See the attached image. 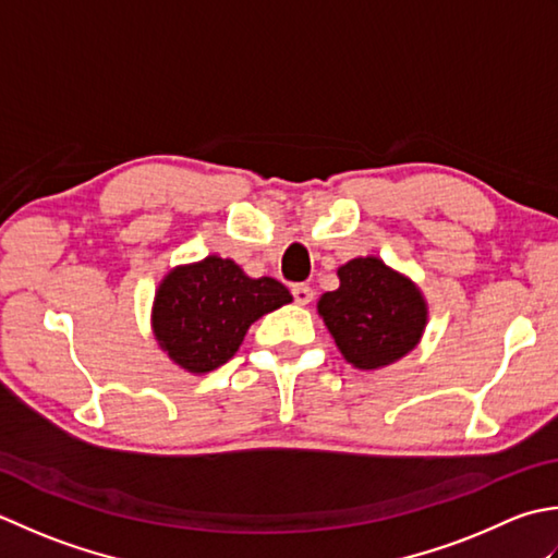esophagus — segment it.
Segmentation results:
<instances>
[{
  "label": "esophagus",
  "mask_w": 558,
  "mask_h": 558,
  "mask_svg": "<svg viewBox=\"0 0 558 558\" xmlns=\"http://www.w3.org/2000/svg\"><path fill=\"white\" fill-rule=\"evenodd\" d=\"M291 293H293V301L299 305H308L313 301V289L308 283H293Z\"/></svg>",
  "instance_id": "esophagus-1"
}]
</instances>
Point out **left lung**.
<instances>
[{"label": "left lung", "mask_w": 558, "mask_h": 558, "mask_svg": "<svg viewBox=\"0 0 558 558\" xmlns=\"http://www.w3.org/2000/svg\"><path fill=\"white\" fill-rule=\"evenodd\" d=\"M339 289L317 301L337 349L359 371H380L422 342L428 303L422 289L380 257H354L337 269Z\"/></svg>", "instance_id": "obj_1"}]
</instances>
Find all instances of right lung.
<instances>
[{"instance_id":"add662e5","label":"right lung","mask_w":558,"mask_h":558,"mask_svg":"<svg viewBox=\"0 0 558 558\" xmlns=\"http://www.w3.org/2000/svg\"><path fill=\"white\" fill-rule=\"evenodd\" d=\"M291 301L281 281L253 279L233 259L207 255L173 267L158 283L151 332L178 368L204 375L235 354L250 325Z\"/></svg>"}]
</instances>
